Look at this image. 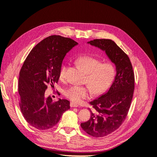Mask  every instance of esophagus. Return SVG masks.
<instances>
[{"label": "esophagus", "mask_w": 157, "mask_h": 157, "mask_svg": "<svg viewBox=\"0 0 157 157\" xmlns=\"http://www.w3.org/2000/svg\"><path fill=\"white\" fill-rule=\"evenodd\" d=\"M70 106H71V107H78V104H77V103H75L71 102V103H70Z\"/></svg>", "instance_id": "obj_1"}]
</instances>
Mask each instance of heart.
I'll use <instances>...</instances> for the list:
<instances>
[{"label":"heart","instance_id":"obj_1","mask_svg":"<svg viewBox=\"0 0 157 157\" xmlns=\"http://www.w3.org/2000/svg\"><path fill=\"white\" fill-rule=\"evenodd\" d=\"M77 62L88 73V86L74 85L66 88L63 94L72 101L78 103L82 99L90 98L92 92L96 95L105 93L110 88L115 78L116 69L111 63H102L101 59L90 55H83L77 58ZM67 66L61 67L59 77L65 80L67 77Z\"/></svg>","mask_w":157,"mask_h":157}]
</instances>
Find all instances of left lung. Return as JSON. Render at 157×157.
<instances>
[{"label": "left lung", "mask_w": 157, "mask_h": 157, "mask_svg": "<svg viewBox=\"0 0 157 157\" xmlns=\"http://www.w3.org/2000/svg\"><path fill=\"white\" fill-rule=\"evenodd\" d=\"M88 44L105 51L116 66L115 80L108 91L90 102L91 116L81 128L96 137L106 136L117 130L124 121L134 90V73L129 57L110 39H94Z\"/></svg>", "instance_id": "1"}]
</instances>
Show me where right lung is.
<instances>
[{
	"instance_id": "right-lung-1",
	"label": "right lung",
	"mask_w": 157,
	"mask_h": 157,
	"mask_svg": "<svg viewBox=\"0 0 157 157\" xmlns=\"http://www.w3.org/2000/svg\"><path fill=\"white\" fill-rule=\"evenodd\" d=\"M77 44L59 35L46 37L32 49L22 65L18 83L19 103L26 121L38 130L54 127L70 109L67 99L53 101L51 96L45 97L44 92L48 85L53 88L58 82L63 58Z\"/></svg>"
}]
</instances>
